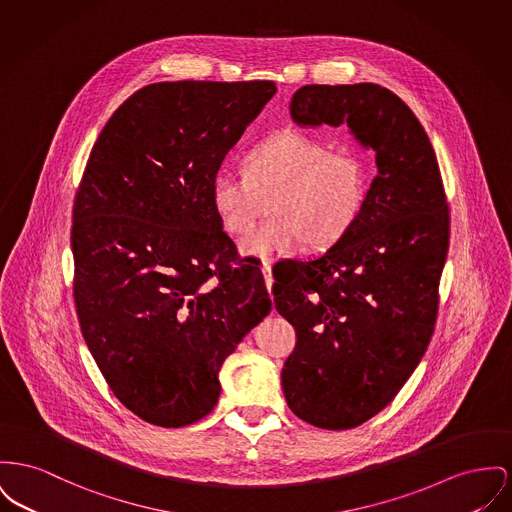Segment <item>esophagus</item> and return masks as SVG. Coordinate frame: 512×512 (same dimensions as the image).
<instances>
[{"mask_svg": "<svg viewBox=\"0 0 512 512\" xmlns=\"http://www.w3.org/2000/svg\"><path fill=\"white\" fill-rule=\"evenodd\" d=\"M261 271H263V276H265L267 290H269V294H271L272 284H274V278H272V267L271 265H263V267H261Z\"/></svg>", "mask_w": 512, "mask_h": 512, "instance_id": "1", "label": "esophagus"}]
</instances>
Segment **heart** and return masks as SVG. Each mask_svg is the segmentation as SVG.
<instances>
[{"label":"heart","mask_w":512,"mask_h":512,"mask_svg":"<svg viewBox=\"0 0 512 512\" xmlns=\"http://www.w3.org/2000/svg\"><path fill=\"white\" fill-rule=\"evenodd\" d=\"M371 189V166L354 149L331 145L300 131H284L257 145L245 170L222 168L211 183L212 209L234 236L251 232L271 199L272 218L247 240L253 259L292 255L342 240L361 218Z\"/></svg>","instance_id":"b5f03b06"}]
</instances>
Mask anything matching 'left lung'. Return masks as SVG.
<instances>
[{
	"label": "left lung",
	"instance_id": "1",
	"mask_svg": "<svg viewBox=\"0 0 512 512\" xmlns=\"http://www.w3.org/2000/svg\"><path fill=\"white\" fill-rule=\"evenodd\" d=\"M290 114L301 127L348 125L375 152L377 176L358 224L272 288L276 311L298 334L282 369L290 410L321 429H350L391 402L427 350L449 205L425 129L389 89L305 85Z\"/></svg>",
	"mask_w": 512,
	"mask_h": 512
}]
</instances>
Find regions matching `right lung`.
<instances>
[{
    "label": "right lung",
    "mask_w": 512,
    "mask_h": 512,
    "mask_svg": "<svg viewBox=\"0 0 512 512\" xmlns=\"http://www.w3.org/2000/svg\"><path fill=\"white\" fill-rule=\"evenodd\" d=\"M274 92L272 81L154 83L92 147L71 228L79 325L116 398L152 425L207 416L222 363L271 311L259 267L236 263L211 183Z\"/></svg>",
    "instance_id": "obj_1"
}]
</instances>
